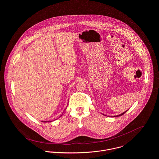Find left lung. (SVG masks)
Returning <instances> with one entry per match:
<instances>
[{
	"label": "left lung",
	"instance_id": "1",
	"mask_svg": "<svg viewBox=\"0 0 159 159\" xmlns=\"http://www.w3.org/2000/svg\"><path fill=\"white\" fill-rule=\"evenodd\" d=\"M127 111H128V110H127V111H125V112H124V113H121V114H119V115H117V116H114V117H118V116H122V115H123V114H124L125 113V112H127Z\"/></svg>",
	"mask_w": 159,
	"mask_h": 159
}]
</instances>
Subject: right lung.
I'll return each mask as SVG.
<instances>
[{
	"label": "right lung",
	"mask_w": 159,
	"mask_h": 159,
	"mask_svg": "<svg viewBox=\"0 0 159 159\" xmlns=\"http://www.w3.org/2000/svg\"><path fill=\"white\" fill-rule=\"evenodd\" d=\"M42 122H43V121H42ZM43 122H48V121H43ZM48 122H49V121H48ZM50 122H51V121H50Z\"/></svg>",
	"instance_id": "add662e5"
}]
</instances>
